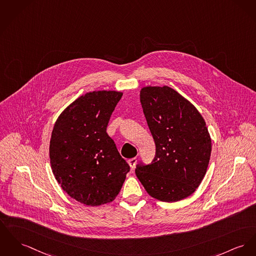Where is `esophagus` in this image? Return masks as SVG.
Segmentation results:
<instances>
[{"label":"esophagus","mask_w":256,"mask_h":256,"mask_svg":"<svg viewBox=\"0 0 256 256\" xmlns=\"http://www.w3.org/2000/svg\"><path fill=\"white\" fill-rule=\"evenodd\" d=\"M136 157H134V158H131V159H129V160H128V164H129V166H130L131 168H134V167H135V165H136Z\"/></svg>","instance_id":"34e87169"}]
</instances>
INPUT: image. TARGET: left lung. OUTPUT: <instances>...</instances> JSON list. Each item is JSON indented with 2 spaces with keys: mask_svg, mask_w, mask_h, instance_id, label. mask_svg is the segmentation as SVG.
<instances>
[{
  "mask_svg": "<svg viewBox=\"0 0 256 256\" xmlns=\"http://www.w3.org/2000/svg\"><path fill=\"white\" fill-rule=\"evenodd\" d=\"M140 97L156 154L150 165L136 166V178L154 199L184 200L200 186L208 166L212 140L204 120L169 86L142 87Z\"/></svg>",
  "mask_w": 256,
  "mask_h": 256,
  "instance_id": "left-lung-1",
  "label": "left lung"
}]
</instances>
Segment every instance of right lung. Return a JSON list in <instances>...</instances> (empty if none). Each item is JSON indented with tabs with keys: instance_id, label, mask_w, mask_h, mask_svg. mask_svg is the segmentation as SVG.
<instances>
[{
	"instance_id": "right-lung-1",
	"label": "right lung",
	"mask_w": 256,
	"mask_h": 256,
	"mask_svg": "<svg viewBox=\"0 0 256 256\" xmlns=\"http://www.w3.org/2000/svg\"><path fill=\"white\" fill-rule=\"evenodd\" d=\"M122 95L114 90L87 92L60 114L52 130L50 158L55 180L86 206L114 201L130 170L106 134Z\"/></svg>"
}]
</instances>
